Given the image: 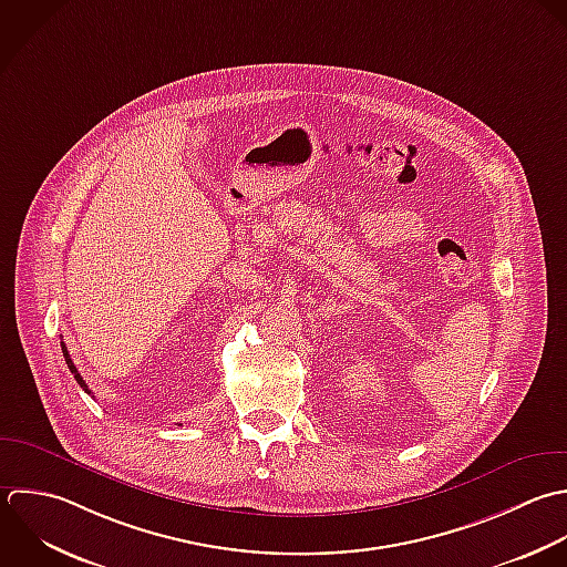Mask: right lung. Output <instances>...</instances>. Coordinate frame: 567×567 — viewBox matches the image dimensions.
Segmentation results:
<instances>
[{"mask_svg":"<svg viewBox=\"0 0 567 567\" xmlns=\"http://www.w3.org/2000/svg\"><path fill=\"white\" fill-rule=\"evenodd\" d=\"M61 351H63V358H65V364H68V369H70V373H72V375H74V380H76V384H79V386H81V389H83V391H85V393H87V395H90V389H87V384H85V382H83V378H81V373H79V371H76V367H74V364H72V360H70V353H68V349H65V344H63V342H61Z\"/></svg>","mask_w":567,"mask_h":567,"instance_id":"right-lung-1","label":"right lung"}]
</instances>
